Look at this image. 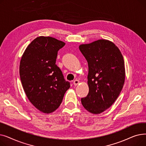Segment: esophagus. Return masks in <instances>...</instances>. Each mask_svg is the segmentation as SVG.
Returning a JSON list of instances; mask_svg holds the SVG:
<instances>
[{
	"mask_svg": "<svg viewBox=\"0 0 146 146\" xmlns=\"http://www.w3.org/2000/svg\"><path fill=\"white\" fill-rule=\"evenodd\" d=\"M79 83V80H77V79L74 80L73 81V85H75V86H76V85H78Z\"/></svg>",
	"mask_w": 146,
	"mask_h": 146,
	"instance_id": "esophagus-1",
	"label": "esophagus"
}]
</instances>
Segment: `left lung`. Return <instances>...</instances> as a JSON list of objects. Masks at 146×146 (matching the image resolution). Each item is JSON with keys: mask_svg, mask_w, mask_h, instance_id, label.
Returning a JSON list of instances; mask_svg holds the SVG:
<instances>
[{"mask_svg": "<svg viewBox=\"0 0 146 146\" xmlns=\"http://www.w3.org/2000/svg\"><path fill=\"white\" fill-rule=\"evenodd\" d=\"M79 50L88 61L89 93L81 99L88 111L104 112L115 102L123 88L125 70L122 54L112 42L99 40L81 44Z\"/></svg>", "mask_w": 146, "mask_h": 146, "instance_id": "8db88e82", "label": "left lung"}]
</instances>
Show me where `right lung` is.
Here are the masks:
<instances>
[{
  "label": "right lung",
  "mask_w": 146,
  "mask_h": 146,
  "mask_svg": "<svg viewBox=\"0 0 146 146\" xmlns=\"http://www.w3.org/2000/svg\"><path fill=\"white\" fill-rule=\"evenodd\" d=\"M64 45L54 38L38 36L21 57L19 75L23 88L31 103L45 113L58 108L70 87L56 64L58 51Z\"/></svg>",
  "instance_id": "right-lung-1"
}]
</instances>
